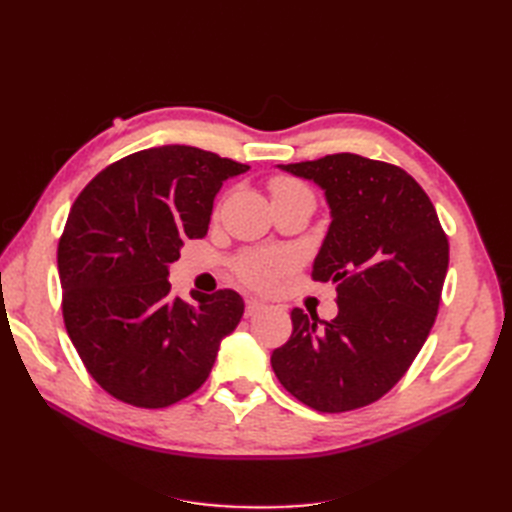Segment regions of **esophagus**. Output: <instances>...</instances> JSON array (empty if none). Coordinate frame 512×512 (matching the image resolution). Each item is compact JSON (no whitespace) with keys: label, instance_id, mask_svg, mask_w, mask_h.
<instances>
[{"label":"esophagus","instance_id":"obj_1","mask_svg":"<svg viewBox=\"0 0 512 512\" xmlns=\"http://www.w3.org/2000/svg\"><path fill=\"white\" fill-rule=\"evenodd\" d=\"M267 305L265 303H260V301H256V299H247L245 301V316L250 318V316H256L258 312H262V309H265Z\"/></svg>","mask_w":512,"mask_h":512}]
</instances>
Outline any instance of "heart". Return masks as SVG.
Wrapping results in <instances>:
<instances>
[{
    "label": "heart",
    "mask_w": 512,
    "mask_h": 512,
    "mask_svg": "<svg viewBox=\"0 0 512 512\" xmlns=\"http://www.w3.org/2000/svg\"><path fill=\"white\" fill-rule=\"evenodd\" d=\"M269 190L273 200H282L290 196H312V190L294 177L277 175L269 181ZM314 198V196H312ZM299 256L284 247H271V250H250L243 252L235 260V273L243 284L256 290H271L277 286L284 275L297 269Z\"/></svg>",
    "instance_id": "1"
}]
</instances>
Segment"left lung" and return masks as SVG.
I'll list each match as a JSON object with an SVG mask.
<instances>
[{
    "instance_id": "1",
    "label": "left lung",
    "mask_w": 512,
    "mask_h": 512,
    "mask_svg": "<svg viewBox=\"0 0 512 512\" xmlns=\"http://www.w3.org/2000/svg\"><path fill=\"white\" fill-rule=\"evenodd\" d=\"M280 168L327 194L333 220L312 280L337 284L339 312L320 322L294 307L273 371L318 412L369 406L404 378L436 322L448 237L425 190L395 164L333 153Z\"/></svg>"
}]
</instances>
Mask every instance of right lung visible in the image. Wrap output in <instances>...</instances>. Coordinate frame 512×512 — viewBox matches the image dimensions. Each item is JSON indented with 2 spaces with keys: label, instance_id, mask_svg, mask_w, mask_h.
<instances>
[{
  "label": "right lung",
  "instance_id": "add662e5",
  "mask_svg": "<svg viewBox=\"0 0 512 512\" xmlns=\"http://www.w3.org/2000/svg\"><path fill=\"white\" fill-rule=\"evenodd\" d=\"M250 168L164 145L130 153L76 196L57 247L61 312L89 376L136 408H166L209 378L243 299L224 288L170 297L168 265L203 239L222 183Z\"/></svg>",
  "mask_w": 512,
  "mask_h": 512
}]
</instances>
